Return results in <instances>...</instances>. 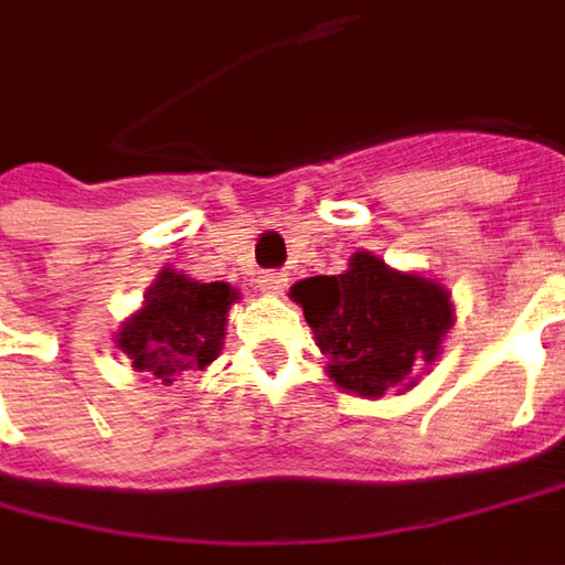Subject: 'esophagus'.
<instances>
[{
  "label": "esophagus",
  "mask_w": 565,
  "mask_h": 565,
  "mask_svg": "<svg viewBox=\"0 0 565 565\" xmlns=\"http://www.w3.org/2000/svg\"><path fill=\"white\" fill-rule=\"evenodd\" d=\"M286 286H289V279H286L282 273H263L260 276V289L263 292H269V296H282Z\"/></svg>",
  "instance_id": "34e87169"
}]
</instances>
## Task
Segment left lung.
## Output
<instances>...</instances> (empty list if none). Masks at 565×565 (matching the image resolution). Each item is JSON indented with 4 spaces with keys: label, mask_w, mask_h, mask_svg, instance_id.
Segmentation results:
<instances>
[{
    "label": "left lung",
    "mask_w": 565,
    "mask_h": 565,
    "mask_svg": "<svg viewBox=\"0 0 565 565\" xmlns=\"http://www.w3.org/2000/svg\"><path fill=\"white\" fill-rule=\"evenodd\" d=\"M292 299L328 356V376L366 398L412 388L454 328V302L440 282L398 273L366 250L341 276L296 282Z\"/></svg>",
    "instance_id": "8db88e82"
}]
</instances>
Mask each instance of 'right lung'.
<instances>
[{
    "label": "right lung",
    "mask_w": 565,
    "mask_h": 565,
    "mask_svg": "<svg viewBox=\"0 0 565 565\" xmlns=\"http://www.w3.org/2000/svg\"><path fill=\"white\" fill-rule=\"evenodd\" d=\"M234 299L237 292L227 282H199L163 269L147 289L141 311L121 324L115 343L138 373L173 383L189 370H205L222 353Z\"/></svg>",
    "instance_id": "1"
}]
</instances>
